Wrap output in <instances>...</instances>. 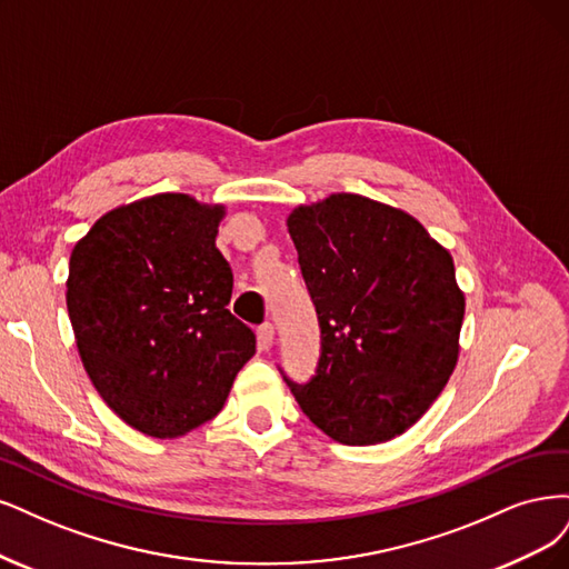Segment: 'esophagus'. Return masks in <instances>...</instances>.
I'll list each match as a JSON object with an SVG mask.
<instances>
[{"label":"esophagus","mask_w":569,"mask_h":569,"mask_svg":"<svg viewBox=\"0 0 569 569\" xmlns=\"http://www.w3.org/2000/svg\"><path fill=\"white\" fill-rule=\"evenodd\" d=\"M273 342V326L269 321H264L262 326H258V345L260 350H269Z\"/></svg>","instance_id":"esophagus-1"}]
</instances>
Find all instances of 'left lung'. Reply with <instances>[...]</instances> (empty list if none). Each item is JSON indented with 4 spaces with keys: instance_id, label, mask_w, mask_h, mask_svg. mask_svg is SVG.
Instances as JSON below:
<instances>
[{
    "instance_id": "left-lung-1",
    "label": "left lung",
    "mask_w": 569,
    "mask_h": 569,
    "mask_svg": "<svg viewBox=\"0 0 569 569\" xmlns=\"http://www.w3.org/2000/svg\"><path fill=\"white\" fill-rule=\"evenodd\" d=\"M288 231L321 352L307 382L283 380L336 442H388L453 373L466 298L451 254L411 214L357 193L296 208Z\"/></svg>"
}]
</instances>
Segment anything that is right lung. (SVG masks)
<instances>
[{"mask_svg": "<svg viewBox=\"0 0 569 569\" xmlns=\"http://www.w3.org/2000/svg\"><path fill=\"white\" fill-rule=\"evenodd\" d=\"M224 206L158 193L103 214L70 254L68 317L84 371L127 426L172 439L222 411L254 333L227 309Z\"/></svg>", "mask_w": 569, "mask_h": 569, "instance_id": "obj_1", "label": "right lung"}]
</instances>
